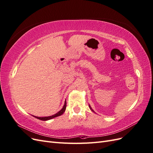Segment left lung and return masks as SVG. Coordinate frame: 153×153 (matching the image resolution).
<instances>
[{"label": "left lung", "mask_w": 153, "mask_h": 153, "mask_svg": "<svg viewBox=\"0 0 153 153\" xmlns=\"http://www.w3.org/2000/svg\"><path fill=\"white\" fill-rule=\"evenodd\" d=\"M89 108H90V109H91V110H92V112H94V110H92V108H91V106H90V105H89Z\"/></svg>", "instance_id": "8db88e82"}]
</instances>
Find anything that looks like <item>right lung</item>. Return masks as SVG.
<instances>
[{
	"instance_id": "obj_1",
	"label": "right lung",
	"mask_w": 153,
	"mask_h": 153,
	"mask_svg": "<svg viewBox=\"0 0 153 153\" xmlns=\"http://www.w3.org/2000/svg\"><path fill=\"white\" fill-rule=\"evenodd\" d=\"M66 101H65V103H64V106L62 107V108L58 112L57 114H55L53 115H51V116H48V117H36V116H34V117L40 119V120H42V121H47V120H50L51 119H53L54 117H56L59 116V115H61L64 112H65L66 110Z\"/></svg>"
}]
</instances>
